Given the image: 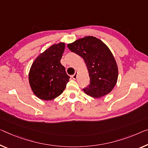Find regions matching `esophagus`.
Returning <instances> with one entry per match:
<instances>
[{
    "label": "esophagus",
    "instance_id": "34e87169",
    "mask_svg": "<svg viewBox=\"0 0 148 148\" xmlns=\"http://www.w3.org/2000/svg\"><path fill=\"white\" fill-rule=\"evenodd\" d=\"M72 78L73 79H76L77 78V72H75V73L74 75H73Z\"/></svg>",
    "mask_w": 148,
    "mask_h": 148
}]
</instances>
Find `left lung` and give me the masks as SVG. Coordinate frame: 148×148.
Segmentation results:
<instances>
[{
	"label": "left lung",
	"instance_id": "8db88e82",
	"mask_svg": "<svg viewBox=\"0 0 148 148\" xmlns=\"http://www.w3.org/2000/svg\"><path fill=\"white\" fill-rule=\"evenodd\" d=\"M71 51L85 61L90 84L84 92L93 98H101L110 93L116 84L118 66L112 52L101 40L86 36L67 45Z\"/></svg>",
	"mask_w": 148,
	"mask_h": 148
}]
</instances>
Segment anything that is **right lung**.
<instances>
[{
    "label": "right lung",
    "instance_id": "add662e5",
    "mask_svg": "<svg viewBox=\"0 0 148 148\" xmlns=\"http://www.w3.org/2000/svg\"><path fill=\"white\" fill-rule=\"evenodd\" d=\"M65 43L53 44L40 54L29 72V83L36 97L44 101L56 99L63 92L70 77L60 60Z\"/></svg>",
    "mask_w": 148,
    "mask_h": 148
}]
</instances>
